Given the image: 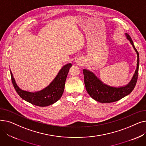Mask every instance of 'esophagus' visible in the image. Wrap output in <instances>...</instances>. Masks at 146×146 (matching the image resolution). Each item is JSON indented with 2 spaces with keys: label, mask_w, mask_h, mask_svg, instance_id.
<instances>
[{
  "label": "esophagus",
  "mask_w": 146,
  "mask_h": 146,
  "mask_svg": "<svg viewBox=\"0 0 146 146\" xmlns=\"http://www.w3.org/2000/svg\"><path fill=\"white\" fill-rule=\"evenodd\" d=\"M76 63L78 66H83L84 64V60L81 58H79L76 60Z\"/></svg>",
  "instance_id": "1"
}]
</instances>
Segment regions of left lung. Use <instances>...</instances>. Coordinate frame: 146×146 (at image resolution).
<instances>
[{"label": "left lung", "instance_id": "obj_1", "mask_svg": "<svg viewBox=\"0 0 146 146\" xmlns=\"http://www.w3.org/2000/svg\"><path fill=\"white\" fill-rule=\"evenodd\" d=\"M127 39L130 41L137 54V68L130 82L125 86L114 88L106 85L99 80L92 72L83 69V73L86 89L89 95L95 101L101 103L116 102L131 92L135 86L139 74V54L135 48L133 40L128 34H125Z\"/></svg>", "mask_w": 146, "mask_h": 146}]
</instances>
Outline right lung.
<instances>
[{"label": "right lung", "instance_id": "1", "mask_svg": "<svg viewBox=\"0 0 146 146\" xmlns=\"http://www.w3.org/2000/svg\"><path fill=\"white\" fill-rule=\"evenodd\" d=\"M71 66V63L64 66L47 87L36 92H30L21 89L17 86L11 71V80L15 90L22 99L36 106H47L57 102L62 96L67 76Z\"/></svg>", "mask_w": 146, "mask_h": 146}]
</instances>
